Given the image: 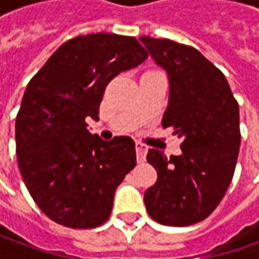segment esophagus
Listing matches in <instances>:
<instances>
[{
	"instance_id": "1",
	"label": "esophagus",
	"mask_w": 259,
	"mask_h": 259,
	"mask_svg": "<svg viewBox=\"0 0 259 259\" xmlns=\"http://www.w3.org/2000/svg\"><path fill=\"white\" fill-rule=\"evenodd\" d=\"M135 151H137V160H138V163H144L145 155H147V147L143 143H137L135 144Z\"/></svg>"
}]
</instances>
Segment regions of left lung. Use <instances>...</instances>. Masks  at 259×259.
<instances>
[{
  "mask_svg": "<svg viewBox=\"0 0 259 259\" xmlns=\"http://www.w3.org/2000/svg\"><path fill=\"white\" fill-rule=\"evenodd\" d=\"M140 40L168 73L161 124L182 140V155L167 158L148 150L157 182L145 192V207L158 224L189 226L213 212L232 182L241 145L239 106L224 73L194 47L148 35Z\"/></svg>",
  "mask_w": 259,
  "mask_h": 259,
  "instance_id": "1",
  "label": "left lung"
}]
</instances>
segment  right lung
Wrapping results in <instances>:
<instances>
[{
    "label": "right lung",
    "mask_w": 259,
    "mask_h": 259,
    "mask_svg": "<svg viewBox=\"0 0 259 259\" xmlns=\"http://www.w3.org/2000/svg\"><path fill=\"white\" fill-rule=\"evenodd\" d=\"M147 57L135 37L77 35L28 82L15 119L17 163L35 204L56 224L92 229L108 221L116 187L137 164L135 143L104 141L85 119H99L108 83Z\"/></svg>",
    "instance_id": "add662e5"
}]
</instances>
